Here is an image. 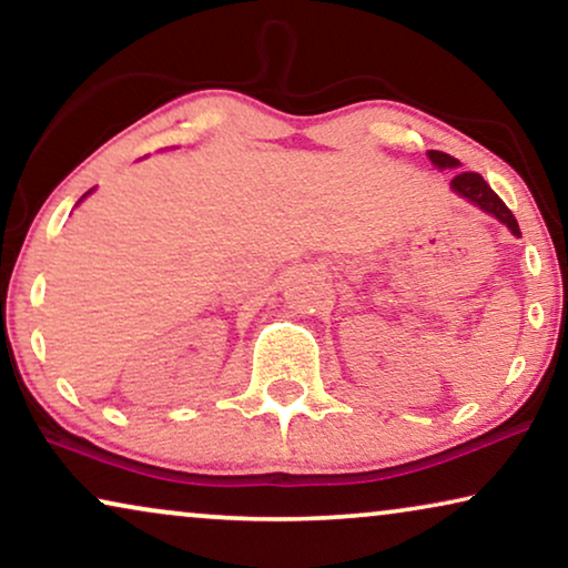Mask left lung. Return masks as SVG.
Instances as JSON below:
<instances>
[{
	"label": "left lung",
	"instance_id": "obj_1",
	"mask_svg": "<svg viewBox=\"0 0 568 568\" xmlns=\"http://www.w3.org/2000/svg\"><path fill=\"white\" fill-rule=\"evenodd\" d=\"M429 159H433V164L440 166V170H445V166H458V159H453L450 154H445V151H429ZM450 187L455 190V193L468 197L470 203L481 207V211L497 215V219L505 223V226L513 231L515 236H520V226H517V219L513 215V211L505 205V201L494 193V190L489 187V182H486L481 174L478 172H460L455 174Z\"/></svg>",
	"mask_w": 568,
	"mask_h": 568
}]
</instances>
